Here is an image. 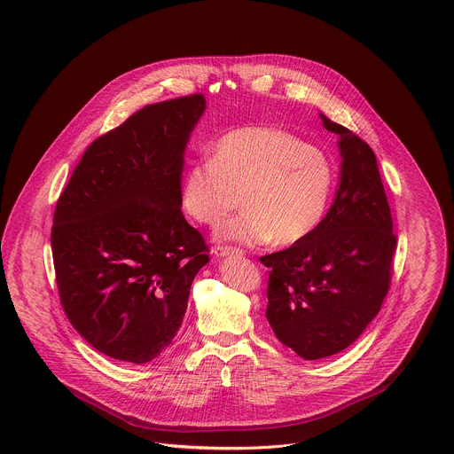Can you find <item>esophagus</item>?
<instances>
[{
  "instance_id": "obj_1",
  "label": "esophagus",
  "mask_w": 454,
  "mask_h": 454,
  "mask_svg": "<svg viewBox=\"0 0 454 454\" xmlns=\"http://www.w3.org/2000/svg\"><path fill=\"white\" fill-rule=\"evenodd\" d=\"M215 254L217 256H240L242 249L233 247V246H217L215 247Z\"/></svg>"
}]
</instances>
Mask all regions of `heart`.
<instances>
[{
  "label": "heart",
  "mask_w": 454,
  "mask_h": 454,
  "mask_svg": "<svg viewBox=\"0 0 454 454\" xmlns=\"http://www.w3.org/2000/svg\"><path fill=\"white\" fill-rule=\"evenodd\" d=\"M336 179L333 160L300 137L277 127H242L217 140L212 158L186 168L181 207L193 221L215 224L237 207L240 193L244 210L223 221L215 237L291 246L325 219Z\"/></svg>",
  "instance_id": "1"
}]
</instances>
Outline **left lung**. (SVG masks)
I'll return each mask as SVG.
<instances>
[{
    "mask_svg": "<svg viewBox=\"0 0 454 454\" xmlns=\"http://www.w3.org/2000/svg\"><path fill=\"white\" fill-rule=\"evenodd\" d=\"M319 116L340 137L336 200L310 237L261 258L270 268V325L307 361L334 356L363 334L390 289L397 246L373 151L347 127Z\"/></svg>",
    "mask_w": 454,
    "mask_h": 454,
    "instance_id": "obj_1",
    "label": "left lung"
}]
</instances>
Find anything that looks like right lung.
<instances>
[{
    "label": "right lung",
    "instance_id": "right-lung-1",
    "mask_svg": "<svg viewBox=\"0 0 454 454\" xmlns=\"http://www.w3.org/2000/svg\"><path fill=\"white\" fill-rule=\"evenodd\" d=\"M203 95L145 106L97 138L53 214L60 305L98 352L135 364L179 331L208 246L181 212V174Z\"/></svg>",
    "mask_w": 454,
    "mask_h": 454
}]
</instances>
